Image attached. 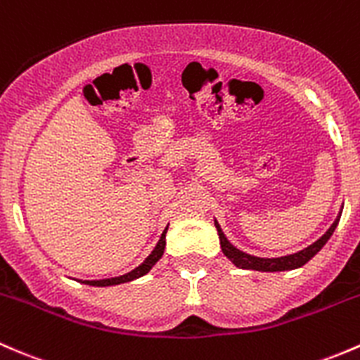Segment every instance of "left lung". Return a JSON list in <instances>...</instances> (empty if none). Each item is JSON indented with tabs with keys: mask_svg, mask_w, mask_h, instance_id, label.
I'll return each mask as SVG.
<instances>
[{
	"mask_svg": "<svg viewBox=\"0 0 360 360\" xmlns=\"http://www.w3.org/2000/svg\"><path fill=\"white\" fill-rule=\"evenodd\" d=\"M338 221L340 218H336L335 224L331 225V229H329L321 239L316 240L314 244H310L309 248H305V250L298 251V253L295 255H288V257H281V258H258V257H253V255L243 253V251H239L237 248H234L231 243H229L227 237H225L224 232H221L220 225H218L217 220H214V227H217L218 237H220L221 251H224L225 257L234 263L236 266H239V269H246V270H258V272H284V270L300 269V266L305 265L307 262L312 260L319 251L324 248V244L328 243L329 237L333 236Z\"/></svg>",
	"mask_w": 360,
	"mask_h": 360,
	"instance_id": "left-lung-1",
	"label": "left lung"
}]
</instances>
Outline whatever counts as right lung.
Here are the masks:
<instances>
[{
    "label": "right lung",
    "mask_w": 360,
    "mask_h": 360,
    "mask_svg": "<svg viewBox=\"0 0 360 360\" xmlns=\"http://www.w3.org/2000/svg\"><path fill=\"white\" fill-rule=\"evenodd\" d=\"M166 231H168V227L165 229V232L161 234V239H159V243L155 244V248L153 250V253L149 255V257L146 258V262L140 263L139 266H136L135 270H131V272L124 274V276H120V277H110V279H100V281H83L84 284H90V286H98V288H105V286H116V284H123V283H129V281L133 279H139V277L146 276L147 272H149L150 269L158 263L159 258L162 257V253H165V246H166Z\"/></svg>",
    "instance_id": "right-lung-1"
}]
</instances>
